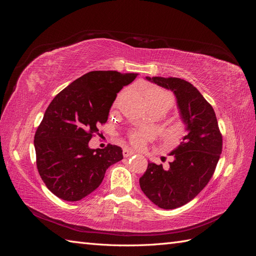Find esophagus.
I'll use <instances>...</instances> for the list:
<instances>
[{
  "instance_id": "esophagus-1",
  "label": "esophagus",
  "mask_w": 256,
  "mask_h": 256,
  "mask_svg": "<svg viewBox=\"0 0 256 256\" xmlns=\"http://www.w3.org/2000/svg\"><path fill=\"white\" fill-rule=\"evenodd\" d=\"M132 154H134V150H130L128 148H124L122 150V156L125 158H128L130 156H132Z\"/></svg>"
}]
</instances>
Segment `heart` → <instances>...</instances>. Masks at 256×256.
<instances>
[{"label": "heart", "mask_w": 256, "mask_h": 256, "mask_svg": "<svg viewBox=\"0 0 256 256\" xmlns=\"http://www.w3.org/2000/svg\"><path fill=\"white\" fill-rule=\"evenodd\" d=\"M146 102L148 106H156L159 108H164L166 111L172 106V98L166 92L160 90H150L146 94ZM184 131V125L180 120L171 122L164 128V136L168 142L175 143L180 141V138L182 136ZM130 144L141 148L145 145V143L150 138V134L145 130H134L131 131L128 136Z\"/></svg>", "instance_id": "1"}]
</instances>
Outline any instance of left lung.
Wrapping results in <instances>:
<instances>
[{"label":"left lung","instance_id":"left-lung-1","mask_svg":"<svg viewBox=\"0 0 256 256\" xmlns=\"http://www.w3.org/2000/svg\"><path fill=\"white\" fill-rule=\"evenodd\" d=\"M147 80L171 90L176 96L188 134L171 154L173 162H148L140 178L144 194L160 208L175 209L190 202L210 180L222 152V134L212 104L196 88L180 78L146 76Z\"/></svg>","mask_w":256,"mask_h":256}]
</instances>
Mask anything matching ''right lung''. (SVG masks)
Masks as SVG:
<instances>
[{"mask_svg":"<svg viewBox=\"0 0 256 256\" xmlns=\"http://www.w3.org/2000/svg\"><path fill=\"white\" fill-rule=\"evenodd\" d=\"M138 74L96 70L83 74L53 98L34 136L36 166L58 198L76 202L102 184L106 168L122 159L120 147L90 150L118 92Z\"/></svg>","mask_w":256,"mask_h":256,"instance_id":"add662e5","label":"right lung"}]
</instances>
